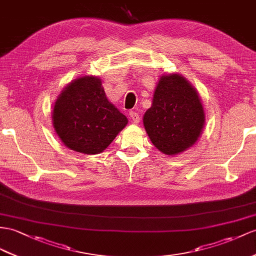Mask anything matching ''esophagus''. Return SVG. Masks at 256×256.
Listing matches in <instances>:
<instances>
[{"mask_svg": "<svg viewBox=\"0 0 256 256\" xmlns=\"http://www.w3.org/2000/svg\"><path fill=\"white\" fill-rule=\"evenodd\" d=\"M129 116H130V118H132V120L134 122L138 124V122H140V116H139L138 113H136V112L132 110V112H130V113H129Z\"/></svg>", "mask_w": 256, "mask_h": 256, "instance_id": "34e87169", "label": "esophagus"}]
</instances>
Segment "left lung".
I'll return each instance as SVG.
<instances>
[{"instance_id":"obj_1","label":"left lung","mask_w":256,"mask_h":256,"mask_svg":"<svg viewBox=\"0 0 256 256\" xmlns=\"http://www.w3.org/2000/svg\"><path fill=\"white\" fill-rule=\"evenodd\" d=\"M204 118L196 89L182 76L172 74L160 77L143 124L153 144L172 156L194 144Z\"/></svg>"}]
</instances>
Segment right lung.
Segmentation results:
<instances>
[{"label":"right lung","mask_w":256,"mask_h":256,"mask_svg":"<svg viewBox=\"0 0 256 256\" xmlns=\"http://www.w3.org/2000/svg\"><path fill=\"white\" fill-rule=\"evenodd\" d=\"M52 120L62 142L84 154L103 152L128 122L108 102L101 80L92 76L66 86L56 100Z\"/></svg>","instance_id":"right-lung-1"}]
</instances>
